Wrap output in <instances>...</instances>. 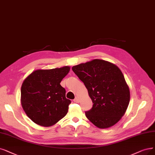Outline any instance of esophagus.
<instances>
[{"label": "esophagus", "instance_id": "34e87169", "mask_svg": "<svg viewBox=\"0 0 155 155\" xmlns=\"http://www.w3.org/2000/svg\"><path fill=\"white\" fill-rule=\"evenodd\" d=\"M74 102L76 103H79V98L78 97H76L74 99Z\"/></svg>", "mask_w": 155, "mask_h": 155}]
</instances>
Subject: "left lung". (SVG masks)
I'll list each match as a JSON object with an SVG mask.
<instances>
[{"label": "left lung", "mask_w": 155, "mask_h": 155, "mask_svg": "<svg viewBox=\"0 0 155 155\" xmlns=\"http://www.w3.org/2000/svg\"><path fill=\"white\" fill-rule=\"evenodd\" d=\"M72 69L87 88L93 106L85 112L87 118L100 128L118 121L130 102V91L123 74L114 64L95 59L73 66Z\"/></svg>", "instance_id": "obj_1"}]
</instances>
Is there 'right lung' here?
I'll list each match as a JSON object with an SVG mask.
<instances>
[{"mask_svg": "<svg viewBox=\"0 0 155 155\" xmlns=\"http://www.w3.org/2000/svg\"><path fill=\"white\" fill-rule=\"evenodd\" d=\"M70 67L37 70L24 80L21 88V106L31 120L43 127H50L67 114L71 101L65 97L60 85Z\"/></svg>", "mask_w": 155, "mask_h": 155, "instance_id": "add662e5", "label": "right lung"}]
</instances>
